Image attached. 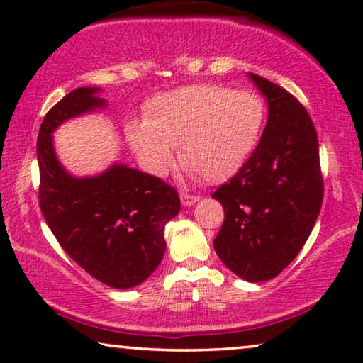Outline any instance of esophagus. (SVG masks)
Instances as JSON below:
<instances>
[{
  "instance_id": "34e87169",
  "label": "esophagus",
  "mask_w": 363,
  "mask_h": 363,
  "mask_svg": "<svg viewBox=\"0 0 363 363\" xmlns=\"http://www.w3.org/2000/svg\"><path fill=\"white\" fill-rule=\"evenodd\" d=\"M180 200H182V205L185 208H190L195 205V203L200 200V196H195V195H188V193H180Z\"/></svg>"
}]
</instances>
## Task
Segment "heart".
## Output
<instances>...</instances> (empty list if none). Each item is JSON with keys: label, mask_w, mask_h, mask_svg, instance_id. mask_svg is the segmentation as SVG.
Segmentation results:
<instances>
[{"label": "heart", "mask_w": 363, "mask_h": 363, "mask_svg": "<svg viewBox=\"0 0 363 363\" xmlns=\"http://www.w3.org/2000/svg\"><path fill=\"white\" fill-rule=\"evenodd\" d=\"M264 106L255 92L191 84L148 102L145 121L127 125L132 150L148 172L165 175L172 148L191 177L220 183L245 165L259 140Z\"/></svg>", "instance_id": "heart-1"}]
</instances>
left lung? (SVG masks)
Instances as JSON below:
<instances>
[{
	"mask_svg": "<svg viewBox=\"0 0 363 363\" xmlns=\"http://www.w3.org/2000/svg\"><path fill=\"white\" fill-rule=\"evenodd\" d=\"M267 102L256 150L215 198L225 223L213 241L228 269L247 282L276 277L304 246L319 216V142L309 113L284 89L247 74Z\"/></svg>",
	"mask_w": 363,
	"mask_h": 363,
	"instance_id": "1",
	"label": "left lung"
}]
</instances>
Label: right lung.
Returning a JSON list of instances; mask_svg holds the SVG:
<instances>
[{
	"mask_svg": "<svg viewBox=\"0 0 363 363\" xmlns=\"http://www.w3.org/2000/svg\"><path fill=\"white\" fill-rule=\"evenodd\" d=\"M101 87H79L46 113L38 135L39 205L62 250L116 289L142 284L165 255V225L180 211L178 193L160 178L113 162L76 177L56 155L52 133L71 118L104 111Z\"/></svg>",
	"mask_w": 363,
	"mask_h": 363,
	"instance_id": "1",
	"label": "right lung"
}]
</instances>
